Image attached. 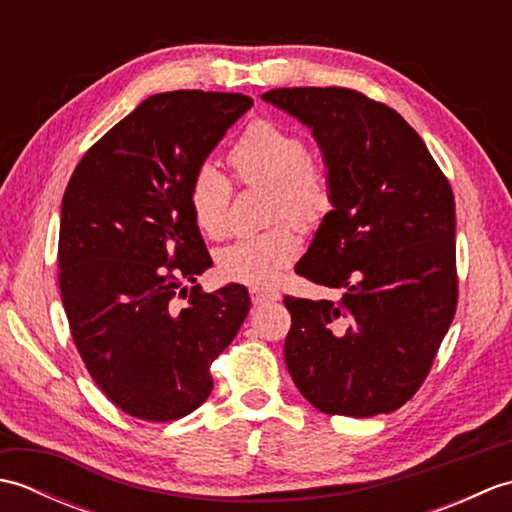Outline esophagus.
Instances as JSON below:
<instances>
[{"instance_id": "1", "label": "esophagus", "mask_w": 512, "mask_h": 512, "mask_svg": "<svg viewBox=\"0 0 512 512\" xmlns=\"http://www.w3.org/2000/svg\"><path fill=\"white\" fill-rule=\"evenodd\" d=\"M281 295L275 290H262V288H250V301H253V306H264V303L270 301H279Z\"/></svg>"}]
</instances>
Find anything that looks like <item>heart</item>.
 Instances as JSON below:
<instances>
[{
    "label": "heart",
    "mask_w": 512,
    "mask_h": 512,
    "mask_svg": "<svg viewBox=\"0 0 512 512\" xmlns=\"http://www.w3.org/2000/svg\"><path fill=\"white\" fill-rule=\"evenodd\" d=\"M235 178L250 187H268L270 220H284L264 233L246 235L226 246L217 266L220 273L253 288H270L295 262L301 239L297 228L319 226L332 211V182L297 132L275 121L250 123L228 149ZM233 184L215 165L198 167L189 182V206L204 235L220 239L231 231ZM292 219L291 223L287 220Z\"/></svg>",
    "instance_id": "1"
}]
</instances>
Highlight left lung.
<instances>
[{
    "label": "left lung",
    "instance_id": "obj_1",
    "mask_svg": "<svg viewBox=\"0 0 512 512\" xmlns=\"http://www.w3.org/2000/svg\"><path fill=\"white\" fill-rule=\"evenodd\" d=\"M262 99L312 129L334 193L295 270L341 299H284L288 372L330 416L396 411L427 378L458 306L451 184L416 129L361 92Z\"/></svg>",
    "mask_w": 512,
    "mask_h": 512
}]
</instances>
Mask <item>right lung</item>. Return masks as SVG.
Segmentation results:
<instances>
[{"instance_id": "add662e5", "label": "right lung", "mask_w": 512, "mask_h": 512, "mask_svg": "<svg viewBox=\"0 0 512 512\" xmlns=\"http://www.w3.org/2000/svg\"><path fill=\"white\" fill-rule=\"evenodd\" d=\"M250 107L228 92L149 96L88 149L63 193L59 288L72 339L94 383L134 418L198 409L211 363L250 310L244 286H195L213 262L189 206L193 173Z\"/></svg>"}]
</instances>
